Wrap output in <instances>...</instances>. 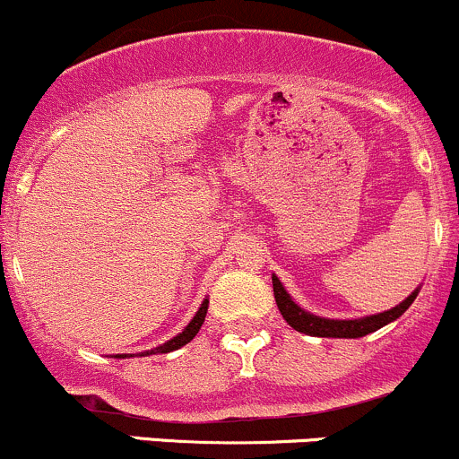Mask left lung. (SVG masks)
I'll return each mask as SVG.
<instances>
[{"label": "left lung", "mask_w": 459, "mask_h": 459, "mask_svg": "<svg viewBox=\"0 0 459 459\" xmlns=\"http://www.w3.org/2000/svg\"><path fill=\"white\" fill-rule=\"evenodd\" d=\"M272 282H273V299H276L278 309H281L282 318L290 323V327H294L296 332L307 333V335H318V338H362V335L377 332L380 327H385V325L394 323L395 318H400V316L409 309L411 302L415 300V296H418L420 291L415 290L409 299L400 302V305H395L394 309L382 311V314L365 316V318H356V320H332V318H320V316L309 314V311H305L302 307L296 305L276 276H272Z\"/></svg>", "instance_id": "obj_1"}]
</instances>
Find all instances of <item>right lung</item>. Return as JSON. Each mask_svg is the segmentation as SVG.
<instances>
[{
  "instance_id": "add662e5",
  "label": "right lung",
  "mask_w": 459,
  "mask_h": 459,
  "mask_svg": "<svg viewBox=\"0 0 459 459\" xmlns=\"http://www.w3.org/2000/svg\"><path fill=\"white\" fill-rule=\"evenodd\" d=\"M207 305H210V300H203V305L198 307V311L195 314V318L190 320V325H187L186 329H183L181 333L174 335L172 340H168V342H163L160 347L157 349H150V351H145L143 356H152V353H169V351H177V349H181L183 344L190 342L192 338L198 333V329H201V325L205 323V314H207ZM127 353H124V356H117V358H126Z\"/></svg>"
}]
</instances>
